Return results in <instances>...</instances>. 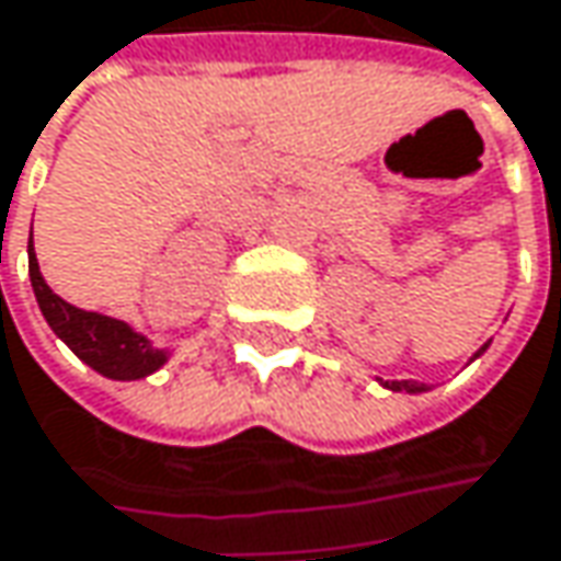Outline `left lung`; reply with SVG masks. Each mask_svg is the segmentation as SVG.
<instances>
[{
	"label": "left lung",
	"instance_id": "obj_1",
	"mask_svg": "<svg viewBox=\"0 0 561 561\" xmlns=\"http://www.w3.org/2000/svg\"><path fill=\"white\" fill-rule=\"evenodd\" d=\"M483 351H486V347H480V353ZM480 353H477V356H480ZM385 385H388V381H385ZM388 388H394V391H423V388H420V385H413V381H391Z\"/></svg>",
	"mask_w": 561,
	"mask_h": 561
}]
</instances>
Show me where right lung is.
Segmentation results:
<instances>
[{
	"label": "right lung",
	"mask_w": 561,
	"mask_h": 561,
	"mask_svg": "<svg viewBox=\"0 0 561 561\" xmlns=\"http://www.w3.org/2000/svg\"><path fill=\"white\" fill-rule=\"evenodd\" d=\"M27 271L31 284L41 302L43 319L49 328L69 344L75 356H81L91 369H98L106 378H145L167 363V353L154 351L148 337L135 334L126 322H116L110 316L84 312L56 296L43 280L37 255H34V239L27 245Z\"/></svg>",
	"instance_id": "right-lung-1"
}]
</instances>
